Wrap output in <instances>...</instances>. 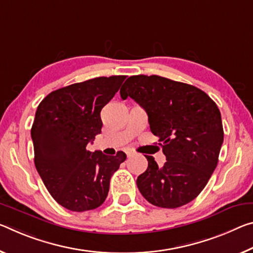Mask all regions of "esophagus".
<instances>
[{"label": "esophagus", "mask_w": 253, "mask_h": 253, "mask_svg": "<svg viewBox=\"0 0 253 253\" xmlns=\"http://www.w3.org/2000/svg\"><path fill=\"white\" fill-rule=\"evenodd\" d=\"M126 154H127V156H130V155H133V152H131L130 150H126Z\"/></svg>", "instance_id": "esophagus-1"}]
</instances>
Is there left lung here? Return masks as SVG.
Returning <instances> with one entry per match:
<instances>
[{"instance_id": "obj_1", "label": "left lung", "mask_w": 253, "mask_h": 253, "mask_svg": "<svg viewBox=\"0 0 253 253\" xmlns=\"http://www.w3.org/2000/svg\"><path fill=\"white\" fill-rule=\"evenodd\" d=\"M146 111L151 131L159 137L167 162L148 167L137 187L152 205L177 208L202 192L218 163L224 139L219 109L205 92L159 75H134L120 89Z\"/></svg>"}]
</instances>
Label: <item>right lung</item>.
<instances>
[{
	"label": "right lung",
	"mask_w": 253,
	"mask_h": 253,
	"mask_svg": "<svg viewBox=\"0 0 253 253\" xmlns=\"http://www.w3.org/2000/svg\"><path fill=\"white\" fill-rule=\"evenodd\" d=\"M126 79L95 78L50 92L39 103L31 127L35 166L47 190L59 205L85 211L105 202L111 175L126 160L90 152L86 145L101 133L100 112Z\"/></svg>",
	"instance_id": "obj_1"
}]
</instances>
